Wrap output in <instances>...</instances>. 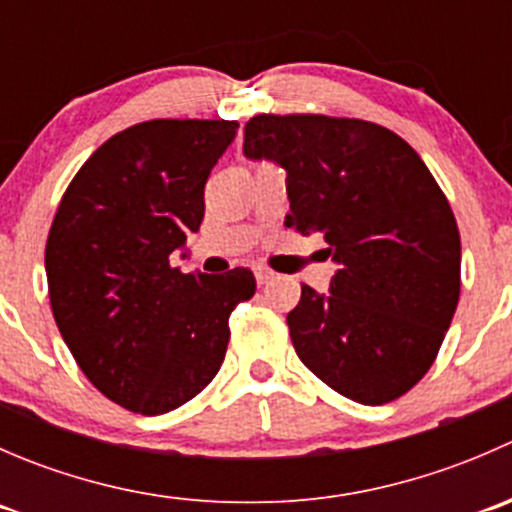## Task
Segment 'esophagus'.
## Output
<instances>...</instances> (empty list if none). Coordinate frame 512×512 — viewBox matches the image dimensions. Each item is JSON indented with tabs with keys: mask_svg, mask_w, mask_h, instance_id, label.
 I'll list each match as a JSON object with an SVG mask.
<instances>
[{
	"mask_svg": "<svg viewBox=\"0 0 512 512\" xmlns=\"http://www.w3.org/2000/svg\"><path fill=\"white\" fill-rule=\"evenodd\" d=\"M255 277H257V285H270V282L275 280V272L267 270V267H262V265H257Z\"/></svg>",
	"mask_w": 512,
	"mask_h": 512,
	"instance_id": "34e87169",
	"label": "esophagus"
}]
</instances>
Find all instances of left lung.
Returning <instances> with one entry per match:
<instances>
[{"instance_id": "8db88e82", "label": "left lung", "mask_w": 512, "mask_h": 512, "mask_svg": "<svg viewBox=\"0 0 512 512\" xmlns=\"http://www.w3.org/2000/svg\"><path fill=\"white\" fill-rule=\"evenodd\" d=\"M242 151L287 170V227L327 242L329 294L302 285L294 352L347 399L381 406L436 361L461 294V235L421 156L389 128L319 113H260Z\"/></svg>"}]
</instances>
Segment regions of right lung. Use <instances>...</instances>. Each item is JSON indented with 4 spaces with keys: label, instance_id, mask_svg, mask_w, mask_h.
I'll return each mask as SVG.
<instances>
[{
    "label": "right lung",
    "instance_id": "obj_1",
    "mask_svg": "<svg viewBox=\"0 0 512 512\" xmlns=\"http://www.w3.org/2000/svg\"><path fill=\"white\" fill-rule=\"evenodd\" d=\"M237 121L156 118L108 138L66 188L46 240L51 312L86 379L133 414L198 396L223 364L230 314L255 275L180 272L205 183Z\"/></svg>",
    "mask_w": 512,
    "mask_h": 512
}]
</instances>
